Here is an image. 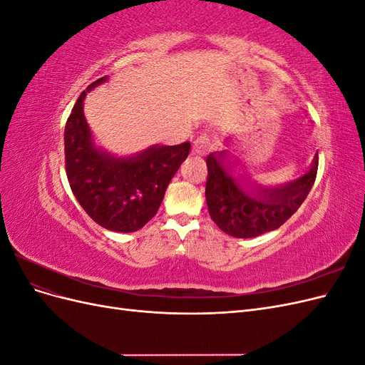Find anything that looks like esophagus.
<instances>
[{
	"label": "esophagus",
	"instance_id": "obj_1",
	"mask_svg": "<svg viewBox=\"0 0 365 365\" xmlns=\"http://www.w3.org/2000/svg\"><path fill=\"white\" fill-rule=\"evenodd\" d=\"M212 148V140H210L208 135L202 134L193 141V152L197 153V155H205V153Z\"/></svg>",
	"mask_w": 365,
	"mask_h": 365
}]
</instances>
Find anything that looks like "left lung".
Masks as SVG:
<instances>
[{
    "mask_svg": "<svg viewBox=\"0 0 365 365\" xmlns=\"http://www.w3.org/2000/svg\"><path fill=\"white\" fill-rule=\"evenodd\" d=\"M228 150L207 157L205 200L213 222L233 237H256L283 225L306 200L317 178L318 153L309 170L291 182L267 187L236 178V161L225 163ZM239 163V161H237Z\"/></svg>",
    "mask_w": 365,
    "mask_h": 365,
    "instance_id": "obj_1",
    "label": "left lung"
}]
</instances>
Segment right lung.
<instances>
[{
  "label": "right lung",
  "instance_id": "1",
  "mask_svg": "<svg viewBox=\"0 0 365 365\" xmlns=\"http://www.w3.org/2000/svg\"><path fill=\"white\" fill-rule=\"evenodd\" d=\"M93 82L79 96L65 125V170L82 208L101 227L132 233L157 215L165 189L190 152V143L150 146L137 155L114 157L94 145L83 114L88 91L106 82Z\"/></svg>",
  "mask_w": 365,
  "mask_h": 365
}]
</instances>
